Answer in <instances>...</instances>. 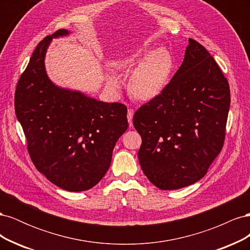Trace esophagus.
<instances>
[{"mask_svg": "<svg viewBox=\"0 0 250 250\" xmlns=\"http://www.w3.org/2000/svg\"><path fill=\"white\" fill-rule=\"evenodd\" d=\"M133 113L134 110L132 108H128L127 110V119H128V123H129V126H132V118H133Z\"/></svg>", "mask_w": 250, "mask_h": 250, "instance_id": "obj_1", "label": "esophagus"}]
</instances>
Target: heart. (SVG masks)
<instances>
[{
	"mask_svg": "<svg viewBox=\"0 0 250 250\" xmlns=\"http://www.w3.org/2000/svg\"><path fill=\"white\" fill-rule=\"evenodd\" d=\"M115 65L126 72L133 71L129 81L130 92L140 100L150 101L167 87L174 60L167 49L145 44L120 55ZM108 83L113 87L119 86V81L115 77H109Z\"/></svg>",
	"mask_w": 250,
	"mask_h": 250,
	"instance_id": "obj_1",
	"label": "heart"
}]
</instances>
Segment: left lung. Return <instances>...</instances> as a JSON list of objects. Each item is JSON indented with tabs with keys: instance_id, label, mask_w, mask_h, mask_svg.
I'll return each mask as SVG.
<instances>
[{
	"instance_id": "1",
	"label": "left lung",
	"mask_w": 250,
	"mask_h": 250,
	"mask_svg": "<svg viewBox=\"0 0 250 250\" xmlns=\"http://www.w3.org/2000/svg\"><path fill=\"white\" fill-rule=\"evenodd\" d=\"M229 105L228 79L207 49L190 39L167 87L133 116L142 137L139 162L151 183L177 190L206 175L223 147Z\"/></svg>"
}]
</instances>
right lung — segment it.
Returning a JSON list of instances; mask_svg holds the SVG:
<instances>
[{
    "mask_svg": "<svg viewBox=\"0 0 250 250\" xmlns=\"http://www.w3.org/2000/svg\"><path fill=\"white\" fill-rule=\"evenodd\" d=\"M70 33L57 30L37 44L18 82L14 107L36 169L62 190L81 192L109 169L113 148L128 127L127 107L51 81L47 50L53 39Z\"/></svg>",
    "mask_w": 250,
    "mask_h": 250,
    "instance_id": "obj_1",
    "label": "right lung"
}]
</instances>
